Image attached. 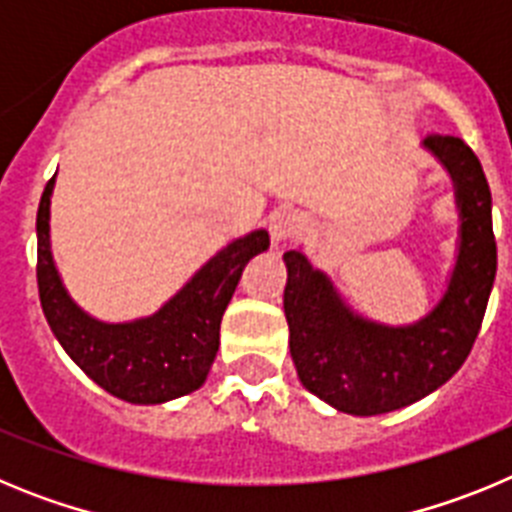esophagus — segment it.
Instances as JSON below:
<instances>
[{
	"label": "esophagus",
	"instance_id": "34e87169",
	"mask_svg": "<svg viewBox=\"0 0 512 512\" xmlns=\"http://www.w3.org/2000/svg\"><path fill=\"white\" fill-rule=\"evenodd\" d=\"M305 228H307V220L302 212H297V210L274 212L269 220L271 243H274V246H284V243H289L292 238H297V235L305 233Z\"/></svg>",
	"mask_w": 512,
	"mask_h": 512
}]
</instances>
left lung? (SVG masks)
Wrapping results in <instances>:
<instances>
[{
	"label": "left lung",
	"mask_w": 512,
	"mask_h": 512,
	"mask_svg": "<svg viewBox=\"0 0 512 512\" xmlns=\"http://www.w3.org/2000/svg\"><path fill=\"white\" fill-rule=\"evenodd\" d=\"M420 148L449 174L459 212L454 266L423 318L402 325L366 318L302 248L284 253V315L297 377L348 415L408 408L449 382L472 351L495 284L492 197L479 158L454 135H431Z\"/></svg>",
	"instance_id": "1"
}]
</instances>
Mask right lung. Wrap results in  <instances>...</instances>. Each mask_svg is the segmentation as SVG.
I'll return each mask as SVG.
<instances>
[{
    "label": "right lung",
    "instance_id": "right-lung-1",
    "mask_svg": "<svg viewBox=\"0 0 512 512\" xmlns=\"http://www.w3.org/2000/svg\"><path fill=\"white\" fill-rule=\"evenodd\" d=\"M53 187L56 176L38 207V289L45 320L63 351L102 390L133 405H161L200 390L243 266L269 248V233L259 228L225 243L151 315L107 323L69 295L53 259Z\"/></svg>",
    "mask_w": 512,
    "mask_h": 512
}]
</instances>
